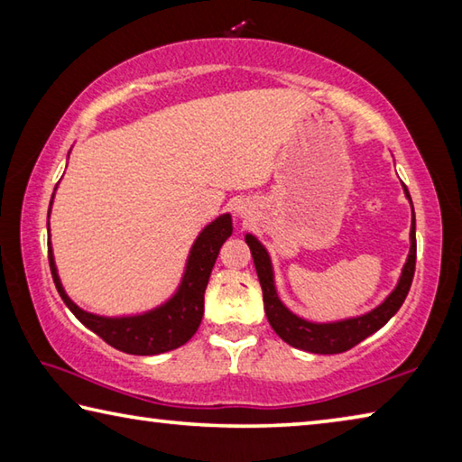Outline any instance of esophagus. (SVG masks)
Here are the masks:
<instances>
[{
  "label": "esophagus",
  "instance_id": "esophagus-1",
  "mask_svg": "<svg viewBox=\"0 0 462 462\" xmlns=\"http://www.w3.org/2000/svg\"><path fill=\"white\" fill-rule=\"evenodd\" d=\"M236 215H237L239 218L252 217V207L245 205V202H237V205H236Z\"/></svg>",
  "mask_w": 462,
  "mask_h": 462
}]
</instances>
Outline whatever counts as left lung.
I'll use <instances>...</instances> for the list:
<instances>
[{
  "mask_svg": "<svg viewBox=\"0 0 462 462\" xmlns=\"http://www.w3.org/2000/svg\"><path fill=\"white\" fill-rule=\"evenodd\" d=\"M403 186V194L410 200L411 207V226H410V252L406 257V263H403L402 273L398 278V284L392 290L390 294L385 296L382 304H377L374 310L365 314H359V317H349L341 320H330V322H312L302 317H298L288 306L282 302L276 288V273H273V263L268 254V249L262 244L260 239L252 233L245 236V244L252 249L254 263L257 278H260V284L263 290V309L265 317H268L272 328L276 330V335L282 341L296 346V349L309 351V353H319V355H335V353H345L349 351L351 346L359 345L363 338L369 335L377 333L387 320H390L395 312L400 310V306L406 300L410 292L411 278H414V268H416V215H414V205H411V197Z\"/></svg>",
  "mask_w": 462,
  "mask_h": 462,
  "instance_id": "left-lung-1",
  "label": "left lung"
}]
</instances>
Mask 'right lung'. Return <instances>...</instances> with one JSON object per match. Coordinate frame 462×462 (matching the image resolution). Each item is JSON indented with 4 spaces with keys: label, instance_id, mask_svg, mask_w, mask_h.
Returning a JSON list of instances; mask_svg holds the SVG:
<instances>
[{
    "label": "right lung",
    "instance_id": "add662e5",
    "mask_svg": "<svg viewBox=\"0 0 462 462\" xmlns=\"http://www.w3.org/2000/svg\"><path fill=\"white\" fill-rule=\"evenodd\" d=\"M54 192L51 199V207H48V218H51ZM231 213L218 215L215 221L205 225V229L199 233L194 244L190 245L180 284L176 286L174 294L162 304L153 306V309L137 314L105 317V314L83 310L79 304L70 300L54 262V249L51 244V221H48V262H51L54 286L59 290L64 304L69 306V310L88 330L99 335L105 343L116 346L117 351L129 355H160L178 349V346L190 341V337L197 333L202 320V312H205V290L210 272H213V265L217 262L218 249L231 237Z\"/></svg>",
    "mask_w": 462,
    "mask_h": 462
}]
</instances>
